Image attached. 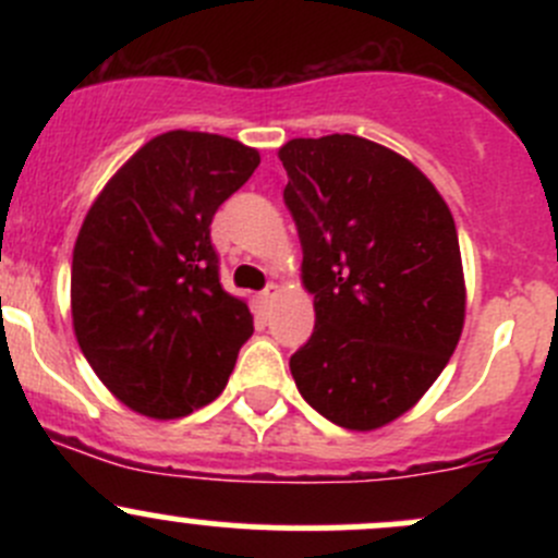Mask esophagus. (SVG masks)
<instances>
[{
    "instance_id": "esophagus-1",
    "label": "esophagus",
    "mask_w": 558,
    "mask_h": 558,
    "mask_svg": "<svg viewBox=\"0 0 558 558\" xmlns=\"http://www.w3.org/2000/svg\"><path fill=\"white\" fill-rule=\"evenodd\" d=\"M278 294H280V286L278 283H269L267 289L262 291V302H264V305H269V302H272Z\"/></svg>"
}]
</instances>
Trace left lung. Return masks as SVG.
I'll return each instance as SVG.
<instances>
[{
	"instance_id": "left-lung-1",
	"label": "left lung",
	"mask_w": 558,
	"mask_h": 558,
	"mask_svg": "<svg viewBox=\"0 0 558 558\" xmlns=\"http://www.w3.org/2000/svg\"><path fill=\"white\" fill-rule=\"evenodd\" d=\"M278 159L315 311L294 384L331 424L380 429L418 404L464 329L451 207L413 161L356 134L289 140Z\"/></svg>"
}]
</instances>
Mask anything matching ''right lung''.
<instances>
[{
	"instance_id": "1",
	"label": "right lung",
	"mask_w": 558,
	"mask_h": 558,
	"mask_svg": "<svg viewBox=\"0 0 558 558\" xmlns=\"http://www.w3.org/2000/svg\"><path fill=\"white\" fill-rule=\"evenodd\" d=\"M262 156L207 132L156 134L88 207L72 251L77 345L140 415L183 418L218 397L253 335L243 296L218 280L210 223Z\"/></svg>"
}]
</instances>
